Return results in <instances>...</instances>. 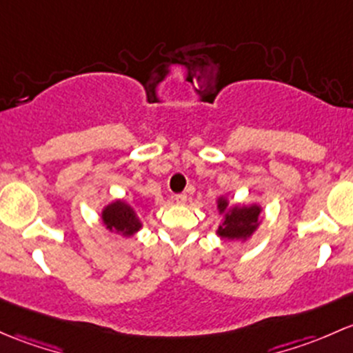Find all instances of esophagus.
Wrapping results in <instances>:
<instances>
[{
	"label": "esophagus",
	"instance_id": "obj_1",
	"mask_svg": "<svg viewBox=\"0 0 353 353\" xmlns=\"http://www.w3.org/2000/svg\"><path fill=\"white\" fill-rule=\"evenodd\" d=\"M175 201L176 203H180V205H183V203L187 202V194H176Z\"/></svg>",
	"mask_w": 353,
	"mask_h": 353
}]
</instances>
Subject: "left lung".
Instances as JSON below:
<instances>
[{"mask_svg":"<svg viewBox=\"0 0 353 353\" xmlns=\"http://www.w3.org/2000/svg\"><path fill=\"white\" fill-rule=\"evenodd\" d=\"M217 210L223 214L224 221L217 228V234L223 239H248L261 221V207L258 203L252 205H232L230 207L226 197L217 199Z\"/></svg>","mask_w":353,"mask_h":353,"instance_id":"8db88e82","label":"left lung"}]
</instances>
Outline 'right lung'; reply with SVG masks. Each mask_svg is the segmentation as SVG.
I'll return each instance as SVG.
<instances>
[{
    "instance_id": "add662e5",
    "label": "right lung",
    "mask_w": 353,
    "mask_h": 353,
    "mask_svg": "<svg viewBox=\"0 0 353 353\" xmlns=\"http://www.w3.org/2000/svg\"><path fill=\"white\" fill-rule=\"evenodd\" d=\"M101 223L108 231L121 232L122 236H132L143 228L136 209L125 201H114L101 210Z\"/></svg>"
}]
</instances>
